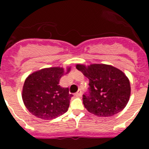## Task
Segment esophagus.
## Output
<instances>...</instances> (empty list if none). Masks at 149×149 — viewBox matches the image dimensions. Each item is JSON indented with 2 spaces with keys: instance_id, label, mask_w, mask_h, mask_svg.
<instances>
[{
  "instance_id": "34e87169",
  "label": "esophagus",
  "mask_w": 149,
  "mask_h": 149,
  "mask_svg": "<svg viewBox=\"0 0 149 149\" xmlns=\"http://www.w3.org/2000/svg\"><path fill=\"white\" fill-rule=\"evenodd\" d=\"M81 95V90H79V91H78L77 92H76V94H75V96H76V97H80Z\"/></svg>"
}]
</instances>
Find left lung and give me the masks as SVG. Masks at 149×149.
Here are the masks:
<instances>
[{"mask_svg": "<svg viewBox=\"0 0 149 149\" xmlns=\"http://www.w3.org/2000/svg\"><path fill=\"white\" fill-rule=\"evenodd\" d=\"M89 79V94L84 95L86 109L97 116L110 117L121 112L130 100V84L122 70L107 64H76Z\"/></svg>", "mask_w": 149, "mask_h": 149, "instance_id": "1", "label": "left lung"}]
</instances>
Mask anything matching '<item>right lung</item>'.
Returning <instances> with one entry per match:
<instances>
[{"instance_id":"add662e5","label":"right lung","mask_w":149,"mask_h":149,"mask_svg":"<svg viewBox=\"0 0 149 149\" xmlns=\"http://www.w3.org/2000/svg\"><path fill=\"white\" fill-rule=\"evenodd\" d=\"M62 67L42 68L31 73L25 79L22 97L26 109L42 120H52L68 111L73 97L68 88L59 85L60 79L70 71Z\"/></svg>"}]
</instances>
